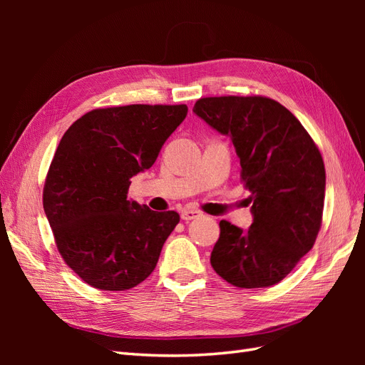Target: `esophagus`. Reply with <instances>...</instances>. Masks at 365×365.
<instances>
[{"label":"esophagus","mask_w":365,"mask_h":365,"mask_svg":"<svg viewBox=\"0 0 365 365\" xmlns=\"http://www.w3.org/2000/svg\"><path fill=\"white\" fill-rule=\"evenodd\" d=\"M201 216V212H197V210H190V208H185L181 212V219L185 220V222H189L192 219H196Z\"/></svg>","instance_id":"1"}]
</instances>
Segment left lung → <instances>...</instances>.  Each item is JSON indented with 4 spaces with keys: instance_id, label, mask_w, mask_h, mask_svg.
<instances>
[{
    "instance_id": "obj_1",
    "label": "left lung",
    "mask_w": 365,
    "mask_h": 365,
    "mask_svg": "<svg viewBox=\"0 0 365 365\" xmlns=\"http://www.w3.org/2000/svg\"><path fill=\"white\" fill-rule=\"evenodd\" d=\"M193 113L230 137L251 192L252 224L220 220L213 269L237 288L282 282L315 244L322 227L326 170L298 118L267 97H205Z\"/></svg>"
}]
</instances>
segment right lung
Masks as SVG:
<instances>
[{
    "label": "right lung",
    "instance_id": "right-lung-1",
    "mask_svg": "<svg viewBox=\"0 0 365 365\" xmlns=\"http://www.w3.org/2000/svg\"><path fill=\"white\" fill-rule=\"evenodd\" d=\"M185 105H128L82 115L65 132L43 187V212L65 263L102 291H126L155 269L180 215L128 200Z\"/></svg>",
    "mask_w": 365,
    "mask_h": 365
}]
</instances>
